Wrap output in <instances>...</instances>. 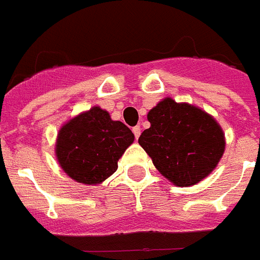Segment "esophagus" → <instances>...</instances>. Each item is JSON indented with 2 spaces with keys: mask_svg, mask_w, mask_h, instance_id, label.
Segmentation results:
<instances>
[{
  "mask_svg": "<svg viewBox=\"0 0 260 260\" xmlns=\"http://www.w3.org/2000/svg\"><path fill=\"white\" fill-rule=\"evenodd\" d=\"M133 133H134L136 140H138V137L141 136V126H134V127H133Z\"/></svg>",
  "mask_w": 260,
  "mask_h": 260,
  "instance_id": "obj_1",
  "label": "esophagus"
}]
</instances>
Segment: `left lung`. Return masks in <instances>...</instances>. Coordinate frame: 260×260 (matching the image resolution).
<instances>
[{"mask_svg": "<svg viewBox=\"0 0 260 260\" xmlns=\"http://www.w3.org/2000/svg\"><path fill=\"white\" fill-rule=\"evenodd\" d=\"M147 119L150 127L138 142L174 185H194L219 164L225 147L223 130L205 111L166 98Z\"/></svg>", "mask_w": 260, "mask_h": 260, "instance_id": "8db88e82", "label": "left lung"}]
</instances>
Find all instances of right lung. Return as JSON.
Listing matches in <instances>:
<instances>
[{
    "label": "right lung",
    "mask_w": 260,
    "mask_h": 260,
    "mask_svg": "<svg viewBox=\"0 0 260 260\" xmlns=\"http://www.w3.org/2000/svg\"><path fill=\"white\" fill-rule=\"evenodd\" d=\"M133 141L134 134L126 124L92 107L60 128L56 155L75 181L96 185L118 169V159Z\"/></svg>",
    "instance_id": "obj_1"
}]
</instances>
